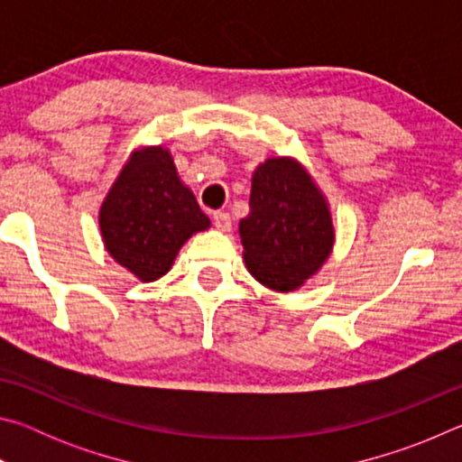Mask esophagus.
<instances>
[{"label": "esophagus", "mask_w": 462, "mask_h": 462, "mask_svg": "<svg viewBox=\"0 0 462 462\" xmlns=\"http://www.w3.org/2000/svg\"><path fill=\"white\" fill-rule=\"evenodd\" d=\"M214 226H216L217 230L228 232V230H230V226H232V217H230V214H226V212H214Z\"/></svg>", "instance_id": "34e87169"}]
</instances>
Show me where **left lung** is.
<instances>
[{
	"instance_id": "8db88e82",
	"label": "left lung",
	"mask_w": 462,
	"mask_h": 462,
	"mask_svg": "<svg viewBox=\"0 0 462 462\" xmlns=\"http://www.w3.org/2000/svg\"><path fill=\"white\" fill-rule=\"evenodd\" d=\"M240 238L250 275L275 291H293L322 267L334 242L332 216L300 162L277 156L254 171Z\"/></svg>"
}]
</instances>
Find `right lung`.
Instances as JSON below:
<instances>
[{"instance_id": "1", "label": "right lung", "mask_w": 462, "mask_h": 462, "mask_svg": "<svg viewBox=\"0 0 462 462\" xmlns=\"http://www.w3.org/2000/svg\"><path fill=\"white\" fill-rule=\"evenodd\" d=\"M99 228L116 263L148 283L165 275L179 248L209 228L189 187L162 146L134 151L99 209Z\"/></svg>"}]
</instances>
